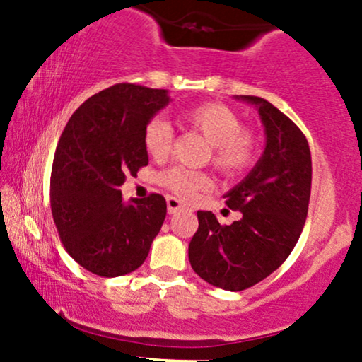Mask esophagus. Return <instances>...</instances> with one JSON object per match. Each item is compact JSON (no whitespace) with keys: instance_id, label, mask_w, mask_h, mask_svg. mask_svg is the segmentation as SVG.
Returning <instances> with one entry per match:
<instances>
[{"instance_id":"esophagus-1","label":"esophagus","mask_w":362,"mask_h":362,"mask_svg":"<svg viewBox=\"0 0 362 362\" xmlns=\"http://www.w3.org/2000/svg\"><path fill=\"white\" fill-rule=\"evenodd\" d=\"M167 206H168V213L170 214H175V213H178V211L185 209V206L182 204V202L178 201L177 197H172V195H168V197H167Z\"/></svg>"}]
</instances>
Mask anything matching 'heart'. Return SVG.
<instances>
[{"label":"heart","instance_id":"1","mask_svg":"<svg viewBox=\"0 0 362 362\" xmlns=\"http://www.w3.org/2000/svg\"><path fill=\"white\" fill-rule=\"evenodd\" d=\"M182 120L194 131L201 132L211 144V161L224 175H242L255 163L259 139L250 129L242 127V119L223 103L207 102L187 109ZM173 131L163 117H153L143 132L144 149L149 156L163 158L172 148ZM161 185L180 197H194L209 189L211 180L204 172L184 167H172L158 175Z\"/></svg>","mask_w":362,"mask_h":362}]
</instances>
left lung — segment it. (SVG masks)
<instances>
[{
    "label": "left lung",
    "mask_w": 362,
    "mask_h": 362,
    "mask_svg": "<svg viewBox=\"0 0 362 362\" xmlns=\"http://www.w3.org/2000/svg\"><path fill=\"white\" fill-rule=\"evenodd\" d=\"M236 98L259 110L264 155L224 195L242 218L219 224L211 211H197L199 228L189 243L194 272L226 291L252 288L288 259L305 226L311 192V153L300 127L264 98Z\"/></svg>",
    "instance_id": "obj_1"
}]
</instances>
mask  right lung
<instances>
[{
  "instance_id": "obj_1",
  "label": "right lung",
  "mask_w": 362,
  "mask_h": 362,
  "mask_svg": "<svg viewBox=\"0 0 362 362\" xmlns=\"http://www.w3.org/2000/svg\"><path fill=\"white\" fill-rule=\"evenodd\" d=\"M167 90L119 83L81 103L62 131L51 173V209L66 252L100 277L146 260L167 216L160 194L122 201L126 177L148 165L144 127L168 105Z\"/></svg>"
}]
</instances>
